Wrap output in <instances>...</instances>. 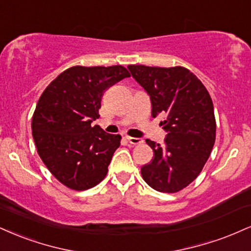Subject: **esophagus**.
Segmentation results:
<instances>
[{
    "instance_id": "obj_1",
    "label": "esophagus",
    "mask_w": 251,
    "mask_h": 251,
    "mask_svg": "<svg viewBox=\"0 0 251 251\" xmlns=\"http://www.w3.org/2000/svg\"><path fill=\"white\" fill-rule=\"evenodd\" d=\"M126 140H127L131 145H140V144L144 143L143 139L134 138V137H128V135H126Z\"/></svg>"
}]
</instances>
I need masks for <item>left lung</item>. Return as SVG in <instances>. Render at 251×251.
Masks as SVG:
<instances>
[{"instance_id": "left-lung-1", "label": "left lung", "mask_w": 251, "mask_h": 251, "mask_svg": "<svg viewBox=\"0 0 251 251\" xmlns=\"http://www.w3.org/2000/svg\"><path fill=\"white\" fill-rule=\"evenodd\" d=\"M132 77L149 93L152 117L167 132L164 145L147 139L154 152L141 175L162 193H176L193 182L209 158L216 135L212 98L201 80L182 66L128 65Z\"/></svg>"}]
</instances>
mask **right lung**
<instances>
[{"instance_id":"1","label":"right lung","mask_w":251,"mask_h":251,"mask_svg":"<svg viewBox=\"0 0 251 251\" xmlns=\"http://www.w3.org/2000/svg\"><path fill=\"white\" fill-rule=\"evenodd\" d=\"M126 77L129 72L122 65L72 66L39 97L31 123L36 149L50 173L68 188L85 191L106 176L122 137L91 123L99 118L105 90Z\"/></svg>"}]
</instances>
